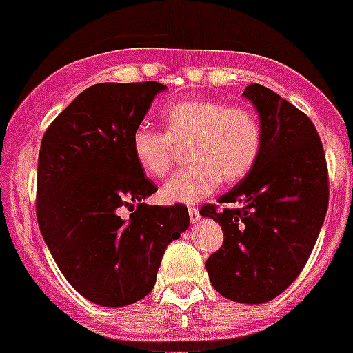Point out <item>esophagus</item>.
<instances>
[{"mask_svg": "<svg viewBox=\"0 0 353 353\" xmlns=\"http://www.w3.org/2000/svg\"><path fill=\"white\" fill-rule=\"evenodd\" d=\"M189 216H190V222H192V224H196V222H198L199 219H201V215H199V210L196 208V206H190V208H189Z\"/></svg>", "mask_w": 353, "mask_h": 353, "instance_id": "obj_1", "label": "esophagus"}]
</instances>
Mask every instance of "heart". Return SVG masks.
Returning a JSON list of instances; mask_svg holds the SVG:
<instances>
[{
  "mask_svg": "<svg viewBox=\"0 0 353 353\" xmlns=\"http://www.w3.org/2000/svg\"><path fill=\"white\" fill-rule=\"evenodd\" d=\"M166 132L138 125L132 131V157L148 176L161 179L173 164L176 145H189V168L171 176L161 189L164 201H199L224 182L250 173L261 152V124L243 106L215 99H185L163 113Z\"/></svg>",
  "mask_w": 353,
  "mask_h": 353,
  "instance_id": "obj_1",
  "label": "heart"
}]
</instances>
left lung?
Here are the masks:
<instances>
[{
	"mask_svg": "<svg viewBox=\"0 0 353 353\" xmlns=\"http://www.w3.org/2000/svg\"><path fill=\"white\" fill-rule=\"evenodd\" d=\"M243 96L261 121V152L250 173L205 205L224 243L206 261L210 282L236 303L261 305L299 276L324 224L329 205L327 164L313 122L301 110L259 83Z\"/></svg>",
	"mask_w": 353,
	"mask_h": 353,
	"instance_id": "1",
	"label": "left lung"
}]
</instances>
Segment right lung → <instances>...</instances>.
Returning <instances> with one entry per match:
<instances>
[{
	"label": "right lung",
	"mask_w": 353,
	"mask_h": 353,
	"mask_svg": "<svg viewBox=\"0 0 353 353\" xmlns=\"http://www.w3.org/2000/svg\"><path fill=\"white\" fill-rule=\"evenodd\" d=\"M166 85L96 83L54 119L41 138L37 219L70 285L105 308L154 289L164 250L189 228L185 205L150 206L157 190L131 152L132 131ZM137 203L129 219L118 212Z\"/></svg>",
	"instance_id": "add662e5"
}]
</instances>
